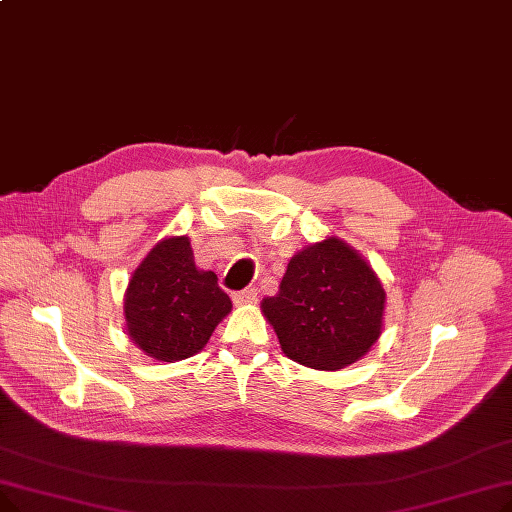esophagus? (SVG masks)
<instances>
[{
    "label": "esophagus",
    "instance_id": "34e87169",
    "mask_svg": "<svg viewBox=\"0 0 512 512\" xmlns=\"http://www.w3.org/2000/svg\"><path fill=\"white\" fill-rule=\"evenodd\" d=\"M232 301L236 305H249V303H255L257 301V291L255 288H247V291H238L232 295Z\"/></svg>",
    "mask_w": 512,
    "mask_h": 512
}]
</instances>
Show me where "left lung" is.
Masks as SVG:
<instances>
[{"mask_svg": "<svg viewBox=\"0 0 512 512\" xmlns=\"http://www.w3.org/2000/svg\"><path fill=\"white\" fill-rule=\"evenodd\" d=\"M261 311L286 358L341 370L381 337L385 288L358 251L330 236L288 261L278 295L265 297Z\"/></svg>", "mask_w": 512, "mask_h": 512, "instance_id": "obj_1", "label": "left lung"}]
</instances>
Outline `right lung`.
Here are the masks:
<instances>
[{"label": "right lung", "instance_id": "add662e5", "mask_svg": "<svg viewBox=\"0 0 512 512\" xmlns=\"http://www.w3.org/2000/svg\"><path fill=\"white\" fill-rule=\"evenodd\" d=\"M230 309L217 276L196 268L188 236L154 244L131 274L123 303L129 339L159 362L201 351Z\"/></svg>", "mask_w": 512, "mask_h": 512}]
</instances>
